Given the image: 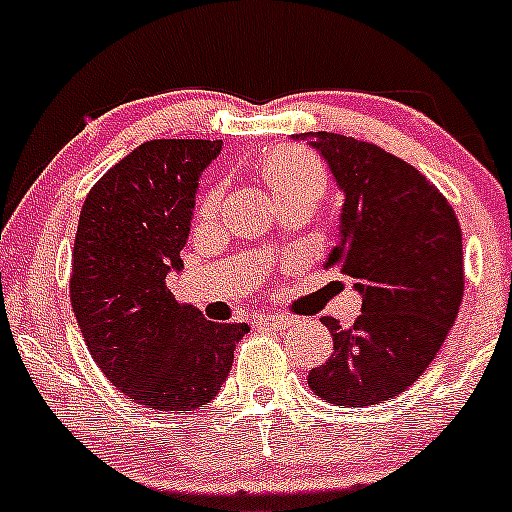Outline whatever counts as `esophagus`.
<instances>
[{
  "instance_id": "34e87169",
  "label": "esophagus",
  "mask_w": 512,
  "mask_h": 512,
  "mask_svg": "<svg viewBox=\"0 0 512 512\" xmlns=\"http://www.w3.org/2000/svg\"><path fill=\"white\" fill-rule=\"evenodd\" d=\"M258 324H263V327H271V329H285V327H293L295 320L293 317H285V315H261L258 317Z\"/></svg>"
}]
</instances>
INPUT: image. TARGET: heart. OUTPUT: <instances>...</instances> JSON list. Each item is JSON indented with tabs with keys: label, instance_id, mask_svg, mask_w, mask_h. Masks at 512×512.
I'll use <instances>...</instances> for the list:
<instances>
[{
	"label": "heart",
	"instance_id": "heart-1",
	"mask_svg": "<svg viewBox=\"0 0 512 512\" xmlns=\"http://www.w3.org/2000/svg\"><path fill=\"white\" fill-rule=\"evenodd\" d=\"M261 173L276 197L295 195V192L322 195L327 190V170L312 153L302 151V148H278V151L268 153L266 161L261 163ZM222 195V185H212L202 192L200 202H197V219L202 222L212 219L222 205Z\"/></svg>",
	"mask_w": 512,
	"mask_h": 512
}]
</instances>
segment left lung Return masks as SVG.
<instances>
[{
    "label": "left lung",
    "instance_id": "obj_1",
    "mask_svg": "<svg viewBox=\"0 0 512 512\" xmlns=\"http://www.w3.org/2000/svg\"><path fill=\"white\" fill-rule=\"evenodd\" d=\"M344 190L342 239L327 268L356 280L351 327L322 317L334 351L312 368V393L364 408L408 390L432 364L464 298V254L454 207L425 175L381 146L307 131Z\"/></svg>",
    "mask_w": 512,
    "mask_h": 512
}]
</instances>
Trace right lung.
<instances>
[{
    "label": "right lung",
    "mask_w": 512,
    "mask_h": 512,
    "mask_svg": "<svg viewBox=\"0 0 512 512\" xmlns=\"http://www.w3.org/2000/svg\"><path fill=\"white\" fill-rule=\"evenodd\" d=\"M222 141L153 139L92 185L73 246L70 305L92 359L153 412L207 405L232 371L246 322H210L166 285L183 266L200 173Z\"/></svg>",
    "instance_id": "right-lung-1"
}]
</instances>
